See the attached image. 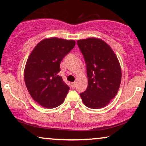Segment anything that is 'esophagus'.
Returning <instances> with one entry per match:
<instances>
[{
    "label": "esophagus",
    "mask_w": 146,
    "mask_h": 146,
    "mask_svg": "<svg viewBox=\"0 0 146 146\" xmlns=\"http://www.w3.org/2000/svg\"><path fill=\"white\" fill-rule=\"evenodd\" d=\"M76 82H72L71 83V86L72 88H74L76 87Z\"/></svg>",
    "instance_id": "esophagus-1"
}]
</instances>
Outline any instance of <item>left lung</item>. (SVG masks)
Here are the masks:
<instances>
[{
  "mask_svg": "<svg viewBox=\"0 0 146 146\" xmlns=\"http://www.w3.org/2000/svg\"><path fill=\"white\" fill-rule=\"evenodd\" d=\"M78 46L86 64L88 87L80 94L84 104L92 109L105 107L115 96L121 79V67L110 46L96 38L79 40Z\"/></svg>",
  "mask_w": 146,
  "mask_h": 146,
  "instance_id": "left-lung-1",
  "label": "left lung"
}]
</instances>
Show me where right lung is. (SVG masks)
Returning a JSON list of instances; mask_svg holds the SVG:
<instances>
[{"label": "right lung", "mask_w": 146, "mask_h": 146, "mask_svg": "<svg viewBox=\"0 0 146 146\" xmlns=\"http://www.w3.org/2000/svg\"><path fill=\"white\" fill-rule=\"evenodd\" d=\"M76 44L73 40L44 39L36 46L27 60L25 82L34 100L46 108H54L64 101L70 88L63 81L61 61Z\"/></svg>", "instance_id": "obj_1"}]
</instances>
